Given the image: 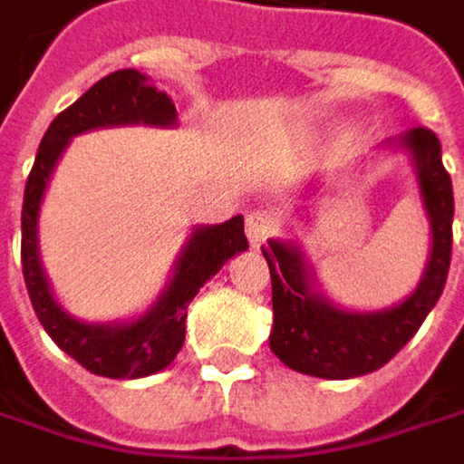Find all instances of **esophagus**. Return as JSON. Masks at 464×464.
<instances>
[{
  "label": "esophagus",
  "mask_w": 464,
  "mask_h": 464,
  "mask_svg": "<svg viewBox=\"0 0 464 464\" xmlns=\"http://www.w3.org/2000/svg\"><path fill=\"white\" fill-rule=\"evenodd\" d=\"M273 229H276V221H273V216L267 210L248 213V218H246V235H248V243L254 248H259L273 235Z\"/></svg>",
  "instance_id": "esophagus-1"
}]
</instances>
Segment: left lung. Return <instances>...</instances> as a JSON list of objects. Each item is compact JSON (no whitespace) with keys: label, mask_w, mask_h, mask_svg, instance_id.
<instances>
[{"label":"left lung","mask_w":464,"mask_h":464,"mask_svg":"<svg viewBox=\"0 0 464 464\" xmlns=\"http://www.w3.org/2000/svg\"><path fill=\"white\" fill-rule=\"evenodd\" d=\"M382 147L411 155L424 213L430 221V256L416 289L399 304L377 312H355L339 306L323 293L317 270L298 240H267L262 248L273 284V355L301 374L323 380H350L385 366L408 344L427 314L435 309L449 265H451V221L454 191L443 169L440 141L427 128H411ZM317 178L301 191L309 199L317 191ZM309 218L306 213H301Z\"/></svg>","instance_id":"left-lung-1"}]
</instances>
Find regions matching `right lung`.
Returning a JSON list of instances; mask_svg holds the SVG:
<instances>
[{"label":"right lung","mask_w":464,"mask_h":464,"mask_svg":"<svg viewBox=\"0 0 464 464\" xmlns=\"http://www.w3.org/2000/svg\"><path fill=\"white\" fill-rule=\"evenodd\" d=\"M111 125H152L175 128L178 109L166 92L133 68L114 71L92 84L73 106L48 125L29 180L24 188L21 210V267L32 309L53 339V344L79 361L87 372L111 380H136L166 369L178 358L186 342V312L199 286L213 278L235 254L248 248L243 235V216H232L224 224L194 227L183 243L171 276L160 295L136 317L114 323H84L76 320L53 298L51 281L43 270L37 221L40 205L56 163L65 155L73 136L111 128Z\"/></svg>","instance_id":"right-lung-1"}]
</instances>
